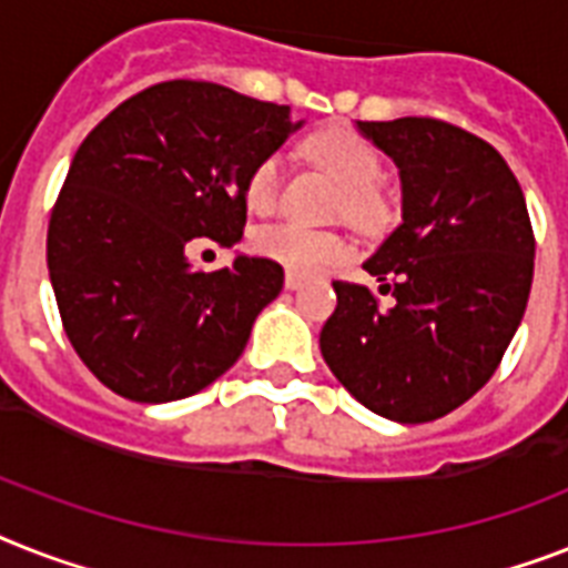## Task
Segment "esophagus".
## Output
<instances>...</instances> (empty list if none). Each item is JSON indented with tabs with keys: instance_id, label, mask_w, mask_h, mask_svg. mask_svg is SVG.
<instances>
[{
	"instance_id": "34e87169",
	"label": "esophagus",
	"mask_w": 568,
	"mask_h": 568,
	"mask_svg": "<svg viewBox=\"0 0 568 568\" xmlns=\"http://www.w3.org/2000/svg\"><path fill=\"white\" fill-rule=\"evenodd\" d=\"M300 285H303V276L294 274V271H288V274H285V288H288V292H294V288H300Z\"/></svg>"
}]
</instances>
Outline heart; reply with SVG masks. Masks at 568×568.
<instances>
[{
    "instance_id": "obj_1",
    "label": "heart",
    "mask_w": 568,
    "mask_h": 568,
    "mask_svg": "<svg viewBox=\"0 0 568 568\" xmlns=\"http://www.w3.org/2000/svg\"><path fill=\"white\" fill-rule=\"evenodd\" d=\"M303 151L312 163L332 174L344 186V212L356 224H371L379 219V195L376 186L382 180V156L364 140L362 133L332 124L324 131L312 133L303 142ZM283 186V163L280 156L268 154L253 163L244 178V204L256 215L274 212ZM253 247L265 260L280 262L294 274H312V271L329 268L347 256V242L326 230H308L303 224H271L253 236Z\"/></svg>"
}]
</instances>
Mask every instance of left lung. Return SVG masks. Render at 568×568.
Returning <instances> with one entry per match:
<instances>
[{
	"instance_id": "obj_1",
	"label": "left lung",
	"mask_w": 568,
	"mask_h": 568,
	"mask_svg": "<svg viewBox=\"0 0 568 568\" xmlns=\"http://www.w3.org/2000/svg\"><path fill=\"white\" fill-rule=\"evenodd\" d=\"M358 131L403 180V224L364 262L390 303L335 280L321 353L364 408L428 423L499 367L531 294V219L519 180L476 133L428 116L358 122Z\"/></svg>"
}]
</instances>
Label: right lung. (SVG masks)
<instances>
[{
	"instance_id": "obj_1",
	"label": "right lung",
	"mask_w": 568,
	"mask_h": 568,
	"mask_svg": "<svg viewBox=\"0 0 568 568\" xmlns=\"http://www.w3.org/2000/svg\"><path fill=\"white\" fill-rule=\"evenodd\" d=\"M300 124L285 104L163 81L87 133L54 201L45 262L69 344L113 394L172 403L242 356L283 292V265L236 256L201 271L186 247L242 239L244 178Z\"/></svg>"
}]
</instances>
